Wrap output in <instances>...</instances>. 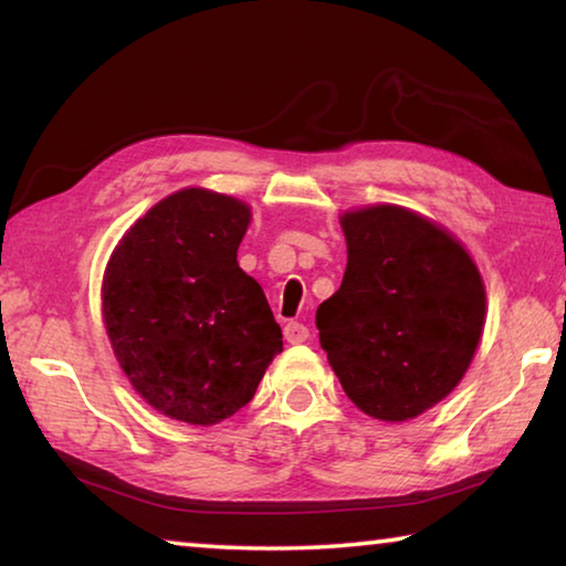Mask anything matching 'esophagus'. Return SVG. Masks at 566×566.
<instances>
[{"label":"esophagus","mask_w":566,"mask_h":566,"mask_svg":"<svg viewBox=\"0 0 566 566\" xmlns=\"http://www.w3.org/2000/svg\"><path fill=\"white\" fill-rule=\"evenodd\" d=\"M284 339L290 344H302L310 339V329L302 322H286L284 324Z\"/></svg>","instance_id":"obj_1"}]
</instances>
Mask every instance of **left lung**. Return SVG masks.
I'll list each match as a JSON object with an SVG mask.
<instances>
[{
  "label": "left lung",
  "instance_id": "1",
  "mask_svg": "<svg viewBox=\"0 0 566 566\" xmlns=\"http://www.w3.org/2000/svg\"><path fill=\"white\" fill-rule=\"evenodd\" d=\"M347 272L317 310L319 344L364 415L405 421L464 377L484 327V284L462 244L401 207L342 217Z\"/></svg>",
  "mask_w": 566,
  "mask_h": 566
}]
</instances>
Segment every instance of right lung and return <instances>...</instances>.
<instances>
[{
  "label": "right lung",
  "instance_id": "obj_1",
  "mask_svg": "<svg viewBox=\"0 0 566 566\" xmlns=\"http://www.w3.org/2000/svg\"><path fill=\"white\" fill-rule=\"evenodd\" d=\"M249 207L207 189L161 199L114 249L102 314L132 387L187 424L249 405L282 329L262 286L237 264Z\"/></svg>",
  "mask_w": 566,
  "mask_h": 566
}]
</instances>
